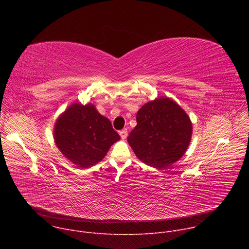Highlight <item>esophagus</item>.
Returning <instances> with one entry per match:
<instances>
[{"instance_id": "1", "label": "esophagus", "mask_w": 249, "mask_h": 249, "mask_svg": "<svg viewBox=\"0 0 249 249\" xmlns=\"http://www.w3.org/2000/svg\"><path fill=\"white\" fill-rule=\"evenodd\" d=\"M119 135H120V137H121L123 140L126 139L127 136H128V131H127V129H123V130L119 131Z\"/></svg>"}]
</instances>
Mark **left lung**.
<instances>
[{
    "instance_id": "obj_1",
    "label": "left lung",
    "mask_w": 249,
    "mask_h": 249,
    "mask_svg": "<svg viewBox=\"0 0 249 249\" xmlns=\"http://www.w3.org/2000/svg\"><path fill=\"white\" fill-rule=\"evenodd\" d=\"M137 126L128 143L137 158L156 168H164L186 152L192 124L185 111L169 98L148 102L137 113Z\"/></svg>"
}]
</instances>
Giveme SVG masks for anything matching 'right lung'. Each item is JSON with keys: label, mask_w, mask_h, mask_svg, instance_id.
Here are the masks:
<instances>
[{"label": "right lung", "mask_w": 249, "mask_h": 249, "mask_svg": "<svg viewBox=\"0 0 249 249\" xmlns=\"http://www.w3.org/2000/svg\"><path fill=\"white\" fill-rule=\"evenodd\" d=\"M55 143L61 153L79 167L101 160L120 140L111 122L91 104H73L55 124Z\"/></svg>", "instance_id": "1"}]
</instances>
